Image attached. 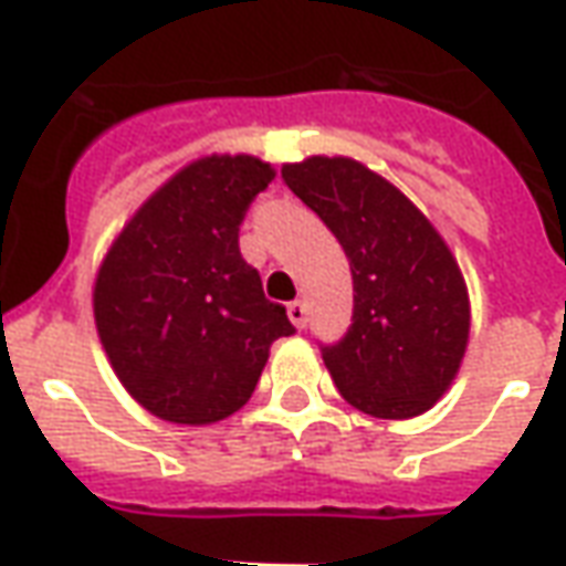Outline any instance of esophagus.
<instances>
[{
    "mask_svg": "<svg viewBox=\"0 0 566 566\" xmlns=\"http://www.w3.org/2000/svg\"><path fill=\"white\" fill-rule=\"evenodd\" d=\"M287 318L294 321V327H306V318H308V306L303 300H294V303H287Z\"/></svg>",
    "mask_w": 566,
    "mask_h": 566,
    "instance_id": "obj_1",
    "label": "esophagus"
}]
</instances>
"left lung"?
I'll use <instances>...</instances> for the list:
<instances>
[{
	"label": "left lung",
	"instance_id": "1",
	"mask_svg": "<svg viewBox=\"0 0 566 566\" xmlns=\"http://www.w3.org/2000/svg\"><path fill=\"white\" fill-rule=\"evenodd\" d=\"M284 185L343 245L355 308L339 343L321 345L348 403L412 418L446 394L470 336V303L446 242L409 199L348 157L287 163Z\"/></svg>",
	"mask_w": 566,
	"mask_h": 566
}]
</instances>
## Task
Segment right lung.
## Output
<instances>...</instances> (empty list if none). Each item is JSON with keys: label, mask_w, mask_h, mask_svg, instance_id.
<instances>
[{"label": "right lung", "mask_w": 566, "mask_h": 566, "mask_svg": "<svg viewBox=\"0 0 566 566\" xmlns=\"http://www.w3.org/2000/svg\"><path fill=\"white\" fill-rule=\"evenodd\" d=\"M258 157L190 163L108 251L93 315L117 379L148 412L211 424L248 403L270 345L294 324L239 251L248 206L272 181Z\"/></svg>", "instance_id": "add662e5"}]
</instances>
